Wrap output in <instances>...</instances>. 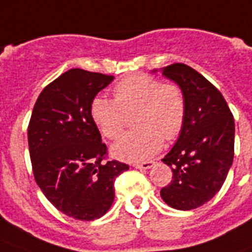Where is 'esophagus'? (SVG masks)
<instances>
[{"instance_id":"obj_1","label":"esophagus","mask_w":252,"mask_h":252,"mask_svg":"<svg viewBox=\"0 0 252 252\" xmlns=\"http://www.w3.org/2000/svg\"><path fill=\"white\" fill-rule=\"evenodd\" d=\"M154 164H155V161L147 160V161H142V163H134L132 167H135V168L138 169H148V168H151Z\"/></svg>"}]
</instances>
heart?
<instances>
[{"label":"heart","mask_w":252,"mask_h":252,"mask_svg":"<svg viewBox=\"0 0 252 252\" xmlns=\"http://www.w3.org/2000/svg\"><path fill=\"white\" fill-rule=\"evenodd\" d=\"M114 99L98 95L91 104V117L102 135L117 139L125 127V113L138 110L135 130L126 132L114 146V157L122 160L148 159L165 140L180 134L185 121V98L180 87L163 83L151 76L138 75L114 87Z\"/></svg>","instance_id":"obj_1"}]
</instances>
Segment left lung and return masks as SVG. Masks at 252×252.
Wrapping results in <instances>:
<instances>
[{
    "mask_svg": "<svg viewBox=\"0 0 252 252\" xmlns=\"http://www.w3.org/2000/svg\"><path fill=\"white\" fill-rule=\"evenodd\" d=\"M161 73L180 87L187 112L179 139L161 159L173 180L160 196L173 209H196L216 196L233 164V114L221 92L193 68L175 63Z\"/></svg>",
    "mask_w": 252,
    "mask_h": 252,
    "instance_id": "1",
    "label": "left lung"
}]
</instances>
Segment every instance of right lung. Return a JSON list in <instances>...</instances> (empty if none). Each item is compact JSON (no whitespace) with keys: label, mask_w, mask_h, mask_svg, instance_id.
I'll use <instances>...</instances> for the list:
<instances>
[{"label":"right lung","mask_w":252,"mask_h":252,"mask_svg":"<svg viewBox=\"0 0 252 252\" xmlns=\"http://www.w3.org/2000/svg\"><path fill=\"white\" fill-rule=\"evenodd\" d=\"M114 76L73 68L48 84L27 128L36 184L68 217L93 221L114 201V180L128 165L106 161V144L91 117V104Z\"/></svg>","instance_id":"add662e5"}]
</instances>
